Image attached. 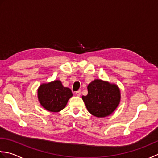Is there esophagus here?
Instances as JSON below:
<instances>
[{"mask_svg": "<svg viewBox=\"0 0 158 158\" xmlns=\"http://www.w3.org/2000/svg\"><path fill=\"white\" fill-rule=\"evenodd\" d=\"M75 93H76V95L77 96H80V94H81V91H80V90H79V91H76Z\"/></svg>", "mask_w": 158, "mask_h": 158, "instance_id": "esophagus-1", "label": "esophagus"}]
</instances>
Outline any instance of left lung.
<instances>
[{"label":"left lung","instance_id":"obj_1","mask_svg":"<svg viewBox=\"0 0 158 158\" xmlns=\"http://www.w3.org/2000/svg\"><path fill=\"white\" fill-rule=\"evenodd\" d=\"M88 94L82 98L88 111L97 117H105L114 112L119 104L121 94L115 85L95 80L88 86Z\"/></svg>","mask_w":158,"mask_h":158}]
</instances>
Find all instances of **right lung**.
<instances>
[{"instance_id": "add662e5", "label": "right lung", "mask_w": 158, "mask_h": 158, "mask_svg": "<svg viewBox=\"0 0 158 158\" xmlns=\"http://www.w3.org/2000/svg\"><path fill=\"white\" fill-rule=\"evenodd\" d=\"M72 95L71 89L64 87L60 80L43 84L38 89V99L41 105L47 110L54 112L63 110Z\"/></svg>"}]
</instances>
